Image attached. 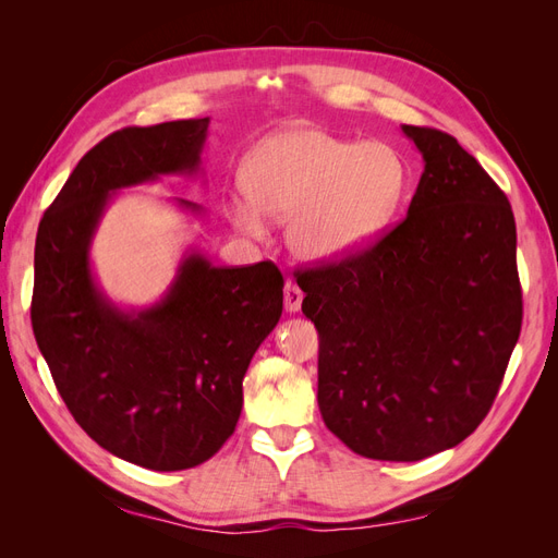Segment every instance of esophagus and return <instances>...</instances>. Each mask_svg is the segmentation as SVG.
I'll use <instances>...</instances> for the list:
<instances>
[{
	"label": "esophagus",
	"mask_w": 558,
	"mask_h": 558,
	"mask_svg": "<svg viewBox=\"0 0 558 558\" xmlns=\"http://www.w3.org/2000/svg\"><path fill=\"white\" fill-rule=\"evenodd\" d=\"M302 298H305V293H302V291L298 289V283H291V281H289V283L283 286V307H286V312H291V314L300 312Z\"/></svg>",
	"instance_id": "obj_1"
}]
</instances>
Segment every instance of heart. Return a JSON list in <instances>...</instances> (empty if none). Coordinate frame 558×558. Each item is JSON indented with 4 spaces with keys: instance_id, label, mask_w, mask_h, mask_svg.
<instances>
[{
    "instance_id": "b5f03b06",
    "label": "heart",
    "mask_w": 558,
    "mask_h": 558,
    "mask_svg": "<svg viewBox=\"0 0 558 558\" xmlns=\"http://www.w3.org/2000/svg\"><path fill=\"white\" fill-rule=\"evenodd\" d=\"M404 189L408 167L393 146L289 128L253 148L230 218L248 234H260L267 216L289 218L286 238L298 256L330 263L373 242L393 221Z\"/></svg>"
}]
</instances>
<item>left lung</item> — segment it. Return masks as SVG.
I'll list each match as a JSON object with an SVG mask.
<instances>
[{"mask_svg":"<svg viewBox=\"0 0 558 558\" xmlns=\"http://www.w3.org/2000/svg\"><path fill=\"white\" fill-rule=\"evenodd\" d=\"M408 216L375 244L298 275L318 330V410L365 459L421 461L492 410L521 332L514 214L496 181L433 128Z\"/></svg>","mask_w":558,"mask_h":558,"instance_id":"8db88e82","label":"left lung"}]
</instances>
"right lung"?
Wrapping results in <instances>:
<instances>
[{
	"instance_id": "add662e5",
	"label": "right lung",
	"mask_w": 558,
	"mask_h": 558,
	"mask_svg": "<svg viewBox=\"0 0 558 558\" xmlns=\"http://www.w3.org/2000/svg\"><path fill=\"white\" fill-rule=\"evenodd\" d=\"M209 118L123 128L78 160L41 218L32 328L76 424L113 456L172 472L205 463L242 414V379L283 310L272 263L216 267L193 251L167 295L118 310L90 272L111 193L193 174ZM183 209L199 211L189 199Z\"/></svg>"
}]
</instances>
